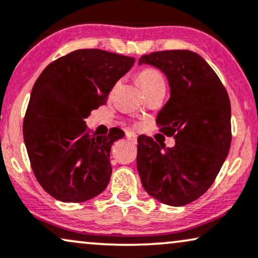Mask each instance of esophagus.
Listing matches in <instances>:
<instances>
[{
  "mask_svg": "<svg viewBox=\"0 0 258 258\" xmlns=\"http://www.w3.org/2000/svg\"><path fill=\"white\" fill-rule=\"evenodd\" d=\"M126 137H127V139H128L130 142H132V143H136V142H137V136H136L135 133H132V132H127V133H126Z\"/></svg>",
  "mask_w": 258,
  "mask_h": 258,
  "instance_id": "esophagus-1",
  "label": "esophagus"
}]
</instances>
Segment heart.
I'll return each mask as SVG.
<instances>
[{"label":"heart","mask_w":258,"mask_h":258,"mask_svg":"<svg viewBox=\"0 0 258 258\" xmlns=\"http://www.w3.org/2000/svg\"><path fill=\"white\" fill-rule=\"evenodd\" d=\"M138 82L141 84L144 92L150 91L159 86H164L163 76L157 70L154 68H147L138 74Z\"/></svg>","instance_id":"obj_1"}]
</instances>
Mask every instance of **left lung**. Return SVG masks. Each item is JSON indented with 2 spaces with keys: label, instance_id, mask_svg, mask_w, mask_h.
<instances>
[{
  "label": "left lung",
  "instance_id": "left-lung-1",
  "mask_svg": "<svg viewBox=\"0 0 258 258\" xmlns=\"http://www.w3.org/2000/svg\"><path fill=\"white\" fill-rule=\"evenodd\" d=\"M138 64L160 70L169 99L159 111L160 131L174 136L166 148L138 138L137 168L144 190L161 203L181 207L213 185L231 147V104L221 80L201 55L190 50L156 51Z\"/></svg>",
  "mask_w": 258,
  "mask_h": 258
}]
</instances>
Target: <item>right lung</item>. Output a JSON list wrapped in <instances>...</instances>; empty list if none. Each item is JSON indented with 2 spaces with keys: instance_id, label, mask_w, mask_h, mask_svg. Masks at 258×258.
<instances>
[{
  "instance_id": "1",
  "label": "right lung",
  "mask_w": 258,
  "mask_h": 258,
  "mask_svg": "<svg viewBox=\"0 0 258 258\" xmlns=\"http://www.w3.org/2000/svg\"><path fill=\"white\" fill-rule=\"evenodd\" d=\"M133 63L135 57L80 49L51 62L33 85L24 142L37 180L55 200L80 203L107 187L110 148L125 132L90 135L85 119Z\"/></svg>"
}]
</instances>
